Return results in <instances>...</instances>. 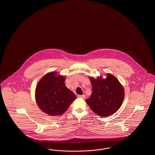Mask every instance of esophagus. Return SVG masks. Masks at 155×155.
Returning a JSON list of instances; mask_svg holds the SVG:
<instances>
[{"label": "esophagus", "mask_w": 155, "mask_h": 155, "mask_svg": "<svg viewBox=\"0 0 155 155\" xmlns=\"http://www.w3.org/2000/svg\"><path fill=\"white\" fill-rule=\"evenodd\" d=\"M77 97H78V98H81V99H84L85 97H86V96L84 95V94H83V95H78L77 96Z\"/></svg>", "instance_id": "esophagus-1"}]
</instances>
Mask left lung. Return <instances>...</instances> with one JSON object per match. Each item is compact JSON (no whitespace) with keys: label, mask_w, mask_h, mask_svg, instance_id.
Here are the masks:
<instances>
[{"label":"left lung","mask_w":155,"mask_h":155,"mask_svg":"<svg viewBox=\"0 0 155 155\" xmlns=\"http://www.w3.org/2000/svg\"><path fill=\"white\" fill-rule=\"evenodd\" d=\"M92 86V94L86 99L91 110L101 117H108L116 112L124 99V88L118 80L111 74L106 78L102 76L96 79L89 77Z\"/></svg>","instance_id":"1"}]
</instances>
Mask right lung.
I'll use <instances>...</instances> for the list:
<instances>
[{
	"label": "right lung",
	"mask_w": 155,
	"mask_h": 155,
	"mask_svg": "<svg viewBox=\"0 0 155 155\" xmlns=\"http://www.w3.org/2000/svg\"><path fill=\"white\" fill-rule=\"evenodd\" d=\"M65 77L56 71L47 73L37 83L35 101L39 108L51 116L64 114L76 99L74 93L65 84Z\"/></svg>",
	"instance_id": "1"
}]
</instances>
